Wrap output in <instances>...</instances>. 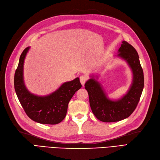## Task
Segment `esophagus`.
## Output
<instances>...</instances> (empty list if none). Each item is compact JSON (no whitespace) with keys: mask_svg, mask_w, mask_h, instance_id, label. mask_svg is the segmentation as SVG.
Wrapping results in <instances>:
<instances>
[{"mask_svg":"<svg viewBox=\"0 0 160 160\" xmlns=\"http://www.w3.org/2000/svg\"><path fill=\"white\" fill-rule=\"evenodd\" d=\"M88 77H87L86 75H81V76H80V82H81V85H85V82L87 81V80H88Z\"/></svg>","mask_w":160,"mask_h":160,"instance_id":"obj_1","label":"esophagus"}]
</instances>
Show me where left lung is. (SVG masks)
<instances>
[{
	"instance_id": "obj_1",
	"label": "left lung",
	"mask_w": 160,
	"mask_h": 160,
	"mask_svg": "<svg viewBox=\"0 0 160 160\" xmlns=\"http://www.w3.org/2000/svg\"><path fill=\"white\" fill-rule=\"evenodd\" d=\"M118 51V56L128 62L133 72L132 84L123 98L117 101L108 99L99 82L93 77L85 84L92 112L103 122H119L132 115L139 103L144 86L143 72L135 48L123 41Z\"/></svg>"
}]
</instances>
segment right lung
Wrapping results in <instances>:
<instances>
[{
    "label": "right lung",
    "instance_id": "1",
    "mask_svg": "<svg viewBox=\"0 0 160 160\" xmlns=\"http://www.w3.org/2000/svg\"><path fill=\"white\" fill-rule=\"evenodd\" d=\"M29 47L21 55L14 73V85L17 98L28 117L42 124L59 123L65 118L69 101L75 92L81 88L79 77L65 82L51 94L40 97L31 93L23 80V65Z\"/></svg>",
    "mask_w": 160,
    "mask_h": 160
}]
</instances>
